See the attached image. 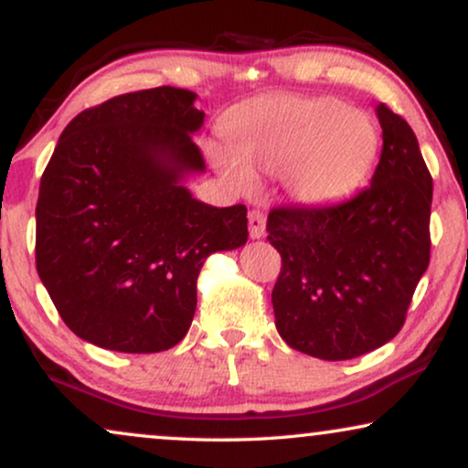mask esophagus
Returning <instances> with one entry per match:
<instances>
[{"label":"esophagus","mask_w":468,"mask_h":468,"mask_svg":"<svg viewBox=\"0 0 468 468\" xmlns=\"http://www.w3.org/2000/svg\"><path fill=\"white\" fill-rule=\"evenodd\" d=\"M266 234V215L261 210H249V236L251 239H261Z\"/></svg>","instance_id":"1"}]
</instances>
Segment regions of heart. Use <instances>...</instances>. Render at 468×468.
Masks as SVG:
<instances>
[{
  "label": "heart",
  "instance_id": "heart-1",
  "mask_svg": "<svg viewBox=\"0 0 468 468\" xmlns=\"http://www.w3.org/2000/svg\"><path fill=\"white\" fill-rule=\"evenodd\" d=\"M229 149L210 159L229 185L249 191L255 172L283 175L293 197L328 202L354 191L375 162L379 133L368 114L330 98L268 95L247 101L223 125Z\"/></svg>",
  "mask_w": 468,
  "mask_h": 468
}]
</instances>
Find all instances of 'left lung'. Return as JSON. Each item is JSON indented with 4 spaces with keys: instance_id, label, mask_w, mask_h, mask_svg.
I'll return each instance as SVG.
<instances>
[{
    "instance_id": "1",
    "label": "left lung",
    "mask_w": 468,
    "mask_h": 468,
    "mask_svg": "<svg viewBox=\"0 0 468 468\" xmlns=\"http://www.w3.org/2000/svg\"><path fill=\"white\" fill-rule=\"evenodd\" d=\"M381 157L368 187L324 207H274L268 242L281 255L274 324L292 349L351 360L399 335L431 261L432 176L418 138L377 106Z\"/></svg>"
}]
</instances>
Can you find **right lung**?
Segmentation results:
<instances>
[{
  "label": "right lung",
  "mask_w": 468,
  "mask_h": 468,
  "mask_svg": "<svg viewBox=\"0 0 468 468\" xmlns=\"http://www.w3.org/2000/svg\"><path fill=\"white\" fill-rule=\"evenodd\" d=\"M196 93L155 87L87 108L63 130L36 207V268L82 341L155 354L187 335L204 260L247 242V207L181 181L207 168Z\"/></svg>",
  "instance_id": "obj_1"
}]
</instances>
